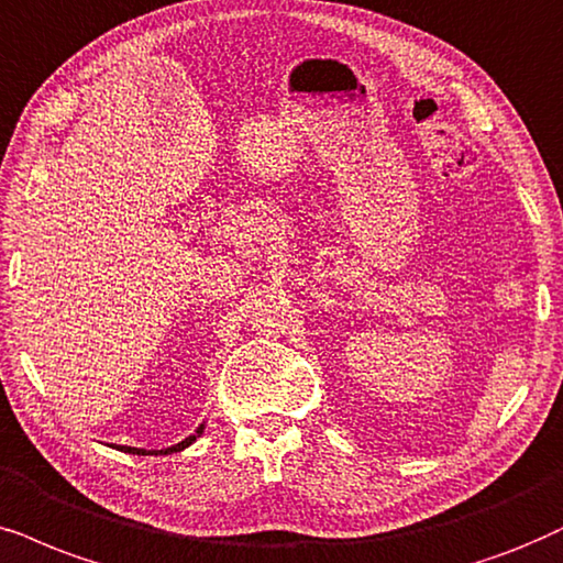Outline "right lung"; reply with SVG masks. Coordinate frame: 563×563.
<instances>
[{
  "mask_svg": "<svg viewBox=\"0 0 563 563\" xmlns=\"http://www.w3.org/2000/svg\"><path fill=\"white\" fill-rule=\"evenodd\" d=\"M202 429L205 426H199V429L191 433V437H187L184 441H179V444H174V446H168V450H153V452H147V450H137V446H119V450L122 452H130V454H170V452H181V450H187V446L191 444V441H195L199 433H202Z\"/></svg>",
  "mask_w": 563,
  "mask_h": 563,
  "instance_id": "1",
  "label": "right lung"
}]
</instances>
